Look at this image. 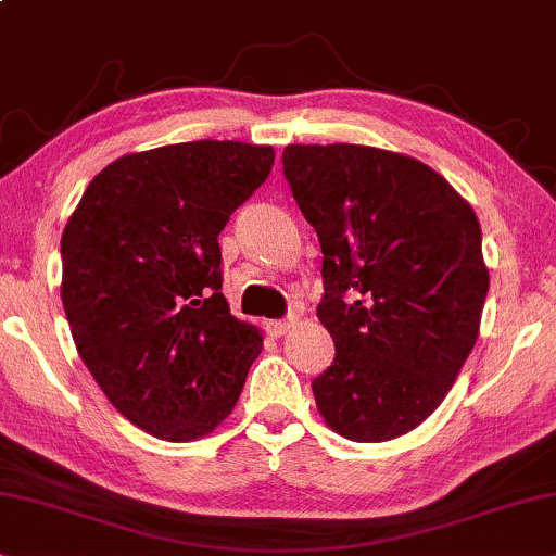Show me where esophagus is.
<instances>
[{
  "mask_svg": "<svg viewBox=\"0 0 556 556\" xmlns=\"http://www.w3.org/2000/svg\"><path fill=\"white\" fill-rule=\"evenodd\" d=\"M298 323H300V315L290 313L285 317V320H269V323H266V332H269V336H274V338H282L285 332H290Z\"/></svg>",
  "mask_w": 556,
  "mask_h": 556,
  "instance_id": "34e87169",
  "label": "esophagus"
}]
</instances>
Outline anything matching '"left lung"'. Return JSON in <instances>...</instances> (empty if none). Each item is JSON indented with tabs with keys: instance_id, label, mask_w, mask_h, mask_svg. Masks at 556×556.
I'll return each mask as SVG.
<instances>
[{
	"instance_id": "8db88e82",
	"label": "left lung",
	"mask_w": 556,
	"mask_h": 556,
	"mask_svg": "<svg viewBox=\"0 0 556 556\" xmlns=\"http://www.w3.org/2000/svg\"><path fill=\"white\" fill-rule=\"evenodd\" d=\"M302 216L323 249L317 317L336 361L313 381L340 438L387 442L447 396L478 340L488 294L480 224L440 173L364 144H287Z\"/></svg>"
}]
</instances>
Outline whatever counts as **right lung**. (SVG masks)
I'll list each match as a JSON object with an SVG mask.
<instances>
[{
	"mask_svg": "<svg viewBox=\"0 0 556 556\" xmlns=\"http://www.w3.org/2000/svg\"><path fill=\"white\" fill-rule=\"evenodd\" d=\"M271 165V147L216 139L124 154L65 224L73 343L116 412L154 438L211 434L262 353V332L220 294L218 233Z\"/></svg>",
	"mask_w": 556,
	"mask_h": 556,
	"instance_id": "1",
	"label": "right lung"
}]
</instances>
